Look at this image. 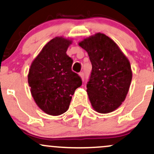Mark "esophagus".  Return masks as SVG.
<instances>
[{"label":"esophagus","mask_w":154,"mask_h":154,"mask_svg":"<svg viewBox=\"0 0 154 154\" xmlns=\"http://www.w3.org/2000/svg\"><path fill=\"white\" fill-rule=\"evenodd\" d=\"M79 75L80 76V77L81 78H82V79H84V77H85V75H84V73H83L82 72H79Z\"/></svg>","instance_id":"obj_1"}]
</instances>
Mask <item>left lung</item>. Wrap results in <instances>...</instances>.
<instances>
[{
    "instance_id": "obj_1",
    "label": "left lung",
    "mask_w": 154,
    "mask_h": 154,
    "mask_svg": "<svg viewBox=\"0 0 154 154\" xmlns=\"http://www.w3.org/2000/svg\"><path fill=\"white\" fill-rule=\"evenodd\" d=\"M79 45L87 51L92 64L87 84L92 106L101 114L112 112L128 93L132 77L130 61L116 43L102 33L84 39Z\"/></svg>"
}]
</instances>
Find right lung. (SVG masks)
<instances>
[{"instance_id": "obj_1", "label": "right lung", "mask_w": 154, "mask_h": 154, "mask_svg": "<svg viewBox=\"0 0 154 154\" xmlns=\"http://www.w3.org/2000/svg\"><path fill=\"white\" fill-rule=\"evenodd\" d=\"M71 40L56 37L48 43L32 63L28 83L35 103L49 115L58 116L69 107L82 79L72 72L73 60L66 54Z\"/></svg>"}]
</instances>
